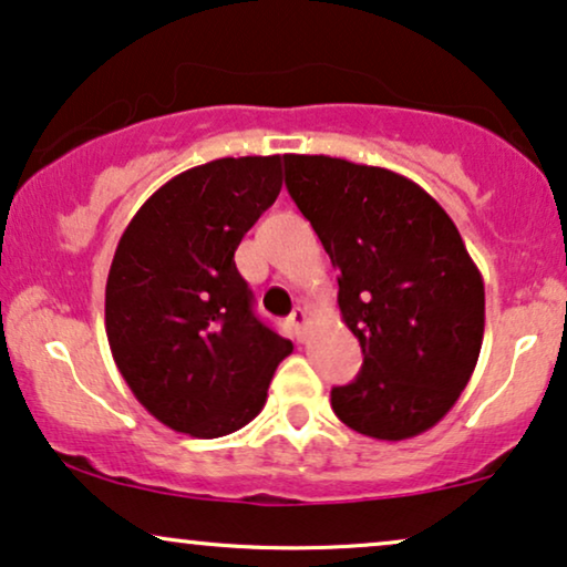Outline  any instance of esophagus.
Instances as JSON below:
<instances>
[{
	"label": "esophagus",
	"mask_w": 567,
	"mask_h": 567,
	"mask_svg": "<svg viewBox=\"0 0 567 567\" xmlns=\"http://www.w3.org/2000/svg\"><path fill=\"white\" fill-rule=\"evenodd\" d=\"M288 321H290V327L296 329L298 340H303V329L308 327V311H306V308H303V306L292 308V313H290Z\"/></svg>",
	"instance_id": "esophagus-1"
}]
</instances>
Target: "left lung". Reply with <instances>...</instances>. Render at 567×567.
Here are the masks:
<instances>
[{
  "label": "left lung",
  "instance_id": "left-lung-1",
  "mask_svg": "<svg viewBox=\"0 0 567 567\" xmlns=\"http://www.w3.org/2000/svg\"><path fill=\"white\" fill-rule=\"evenodd\" d=\"M285 185L340 271L337 303L363 350L332 411L371 440L424 434L461 398L484 340V279L455 221L398 172L337 156L285 154Z\"/></svg>",
  "mask_w": 567,
  "mask_h": 567
}]
</instances>
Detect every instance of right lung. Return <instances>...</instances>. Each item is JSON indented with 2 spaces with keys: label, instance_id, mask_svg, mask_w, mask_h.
<instances>
[{
  "label": "right lung",
  "instance_id": "obj_1",
  "mask_svg": "<svg viewBox=\"0 0 567 567\" xmlns=\"http://www.w3.org/2000/svg\"><path fill=\"white\" fill-rule=\"evenodd\" d=\"M282 188V156L185 169L135 212L106 277L112 358L135 400L181 434L214 440L261 413L292 342L254 317L235 250Z\"/></svg>",
  "mask_w": 567,
  "mask_h": 567
}]
</instances>
